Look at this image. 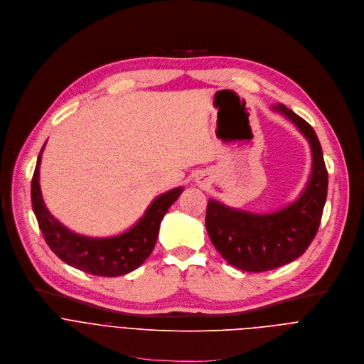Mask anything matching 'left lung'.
Returning a JSON list of instances; mask_svg holds the SVG:
<instances>
[{"label":"left lung","mask_w":364,"mask_h":364,"mask_svg":"<svg viewBox=\"0 0 364 364\" xmlns=\"http://www.w3.org/2000/svg\"><path fill=\"white\" fill-rule=\"evenodd\" d=\"M291 122L311 149V172L301 193L274 212H250L216 199L208 200L205 225L223 258L250 272L274 269L306 252L320 227L327 198L328 175L314 129L293 110L277 103L271 107Z\"/></svg>","instance_id":"obj_1"}]
</instances>
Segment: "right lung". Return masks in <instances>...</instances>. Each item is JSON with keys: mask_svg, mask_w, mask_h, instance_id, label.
<instances>
[{"mask_svg": "<svg viewBox=\"0 0 364 364\" xmlns=\"http://www.w3.org/2000/svg\"><path fill=\"white\" fill-rule=\"evenodd\" d=\"M44 148L46 143L31 181V202L38 227L51 251L70 267L100 277H120L139 268L152 254L164 216L181 196L183 186L156 196L139 221L126 231L112 237H87L67 228L44 203L40 188Z\"/></svg>", "mask_w": 364, "mask_h": 364, "instance_id": "add662e5", "label": "right lung"}]
</instances>
